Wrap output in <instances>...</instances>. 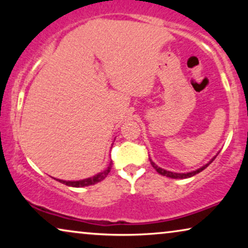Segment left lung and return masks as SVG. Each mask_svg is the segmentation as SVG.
Masks as SVG:
<instances>
[{"label": "left lung", "instance_id": "obj_1", "mask_svg": "<svg viewBox=\"0 0 248 248\" xmlns=\"http://www.w3.org/2000/svg\"><path fill=\"white\" fill-rule=\"evenodd\" d=\"M217 155H218V154H217L215 157H213L211 160H210L208 164H205V165H203L202 167H200V168H198V169H195V170H192V171H187V172H174V171H169V170H166V169H164V168H161V167H159V166H157L155 164L154 161L151 160L150 158V162H151V165H152V167H154L155 170H157V172H159V174L160 175H162V176H166V177H169V178H176V179H184V178H189V177H192V176H194V175H196V174H199V172H201L202 170H204V169L208 167V166L211 164V162L215 160L216 159V157Z\"/></svg>", "mask_w": 248, "mask_h": 248}]
</instances>
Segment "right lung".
Returning <instances> with one entry per match:
<instances>
[{
  "label": "right lung",
  "instance_id": "obj_1",
  "mask_svg": "<svg viewBox=\"0 0 248 248\" xmlns=\"http://www.w3.org/2000/svg\"><path fill=\"white\" fill-rule=\"evenodd\" d=\"M111 165H113V162L110 161L109 165H108V167L105 169V170L98 172V174H96L94 176H91V177L80 179V181H63V179H56V178H54V179H56V181L62 183V184L71 186V187H84V186L94 185V184H97V183L103 181V179H105V177H107L108 172H109L111 169Z\"/></svg>",
  "mask_w": 248,
  "mask_h": 248
}]
</instances>
